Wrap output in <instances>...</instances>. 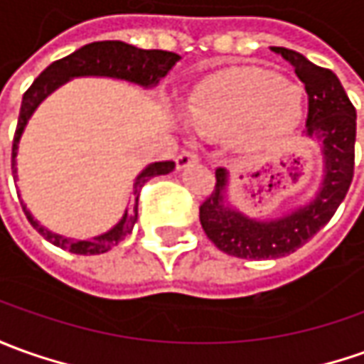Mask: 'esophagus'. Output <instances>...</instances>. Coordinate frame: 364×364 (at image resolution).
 Listing matches in <instances>:
<instances>
[{
    "instance_id": "esophagus-1",
    "label": "esophagus",
    "mask_w": 364,
    "mask_h": 364,
    "mask_svg": "<svg viewBox=\"0 0 364 364\" xmlns=\"http://www.w3.org/2000/svg\"><path fill=\"white\" fill-rule=\"evenodd\" d=\"M199 161V157L193 153V151H181L179 155H177V159H175V163H177V169H185V167H189L191 163H197Z\"/></svg>"
}]
</instances>
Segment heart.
<instances>
[{"mask_svg": "<svg viewBox=\"0 0 364 364\" xmlns=\"http://www.w3.org/2000/svg\"><path fill=\"white\" fill-rule=\"evenodd\" d=\"M303 113L301 87L267 69H231L209 77L187 101V119L201 133L239 127L245 147L293 129Z\"/></svg>", "mask_w": 364, "mask_h": 364, "instance_id": "b5f03b06", "label": "heart"}]
</instances>
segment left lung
Returning <instances> with one entry per match:
<instances>
[{
  "label": "left lung",
  "instance_id": "obj_1",
  "mask_svg": "<svg viewBox=\"0 0 364 364\" xmlns=\"http://www.w3.org/2000/svg\"><path fill=\"white\" fill-rule=\"evenodd\" d=\"M295 69L309 95L305 135L321 145L323 181L311 201L279 219H251L227 203L229 173L217 169L213 191L199 207L203 231L219 251L239 259H277L295 253L331 221L355 171L357 111L338 77L287 47H271Z\"/></svg>",
  "mask_w": 364,
  "mask_h": 364
}]
</instances>
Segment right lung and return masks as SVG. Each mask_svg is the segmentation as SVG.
<instances>
[{
    "label": "right lung",
    "mask_w": 364,
    "mask_h": 364,
    "mask_svg": "<svg viewBox=\"0 0 364 364\" xmlns=\"http://www.w3.org/2000/svg\"><path fill=\"white\" fill-rule=\"evenodd\" d=\"M177 53L171 51H161V49H139V47L123 43V41H93L83 46L77 51H73L71 55L63 59L53 61L49 68L41 71V75L31 83V87L23 93L21 101V109H19V119H17L16 137H14V149H11V171L14 179L17 181V145L21 139V133L26 129L27 121L33 115L37 105L51 95L63 83H68L73 77H113L129 81L135 85L149 89L155 87L161 81L169 69L179 61ZM175 169L173 161H159L147 165L143 171L137 175V179L133 183V201L125 209V213L121 217V221L107 233L97 235L93 239H69L63 235L51 233L43 225H39L33 219V215L27 211L23 205V213L27 221L33 225V229L39 231V235L55 247H61L65 251H71L75 255H99L107 253L111 247L119 245L127 235L133 231V225L137 221V203H139L141 187L149 181L151 177L157 175H167Z\"/></svg>",
    "instance_id": "obj_1"
}]
</instances>
